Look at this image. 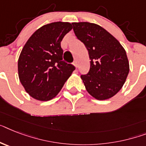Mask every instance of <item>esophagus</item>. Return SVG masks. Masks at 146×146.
Listing matches in <instances>:
<instances>
[{"label":"esophagus","mask_w":146,"mask_h":146,"mask_svg":"<svg viewBox=\"0 0 146 146\" xmlns=\"http://www.w3.org/2000/svg\"><path fill=\"white\" fill-rule=\"evenodd\" d=\"M73 65H74V66L75 67V68H78V63H77V62H76V61H74V63H73Z\"/></svg>","instance_id":"esophagus-1"}]
</instances>
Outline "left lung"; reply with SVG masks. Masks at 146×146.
Here are the masks:
<instances>
[{"label": "left lung", "mask_w": 146, "mask_h": 146, "mask_svg": "<svg viewBox=\"0 0 146 146\" xmlns=\"http://www.w3.org/2000/svg\"><path fill=\"white\" fill-rule=\"evenodd\" d=\"M72 24L76 36L85 44L91 60L89 73L80 77L86 91L101 101L113 97L122 88L129 73L125 48L100 25L90 22Z\"/></svg>", "instance_id": "obj_1"}]
</instances>
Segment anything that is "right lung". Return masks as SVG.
I'll list each match as a JSON object with an SVG mask.
<instances>
[{
    "label": "right lung",
    "instance_id": "1",
    "mask_svg": "<svg viewBox=\"0 0 146 146\" xmlns=\"http://www.w3.org/2000/svg\"><path fill=\"white\" fill-rule=\"evenodd\" d=\"M72 28L71 23L62 21L43 25L23 47L18 60L19 78L33 98L53 99L72 75L74 66L62 61L60 42Z\"/></svg>",
    "mask_w": 146,
    "mask_h": 146
}]
</instances>
